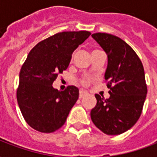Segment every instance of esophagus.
<instances>
[{
	"instance_id": "34e87169",
	"label": "esophagus",
	"mask_w": 157,
	"mask_h": 157,
	"mask_svg": "<svg viewBox=\"0 0 157 157\" xmlns=\"http://www.w3.org/2000/svg\"><path fill=\"white\" fill-rule=\"evenodd\" d=\"M87 94H88V93L86 92L81 90V91H80V94H79V98H84V97L87 95Z\"/></svg>"
}]
</instances>
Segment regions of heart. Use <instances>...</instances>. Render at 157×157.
Here are the masks:
<instances>
[{
  "label": "heart",
  "mask_w": 157,
  "mask_h": 157,
  "mask_svg": "<svg viewBox=\"0 0 157 157\" xmlns=\"http://www.w3.org/2000/svg\"><path fill=\"white\" fill-rule=\"evenodd\" d=\"M93 51H98V50H93ZM90 82H91V80H90L89 78L83 79V80H82V84H83L84 86H87L89 83H90Z\"/></svg>",
  "instance_id": "b5f03b06"
}]
</instances>
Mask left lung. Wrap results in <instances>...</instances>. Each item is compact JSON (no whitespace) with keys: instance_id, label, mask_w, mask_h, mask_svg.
<instances>
[{"instance_id":"obj_1","label":"left lung","mask_w":157,"mask_h":157,"mask_svg":"<svg viewBox=\"0 0 157 157\" xmlns=\"http://www.w3.org/2000/svg\"><path fill=\"white\" fill-rule=\"evenodd\" d=\"M92 37L108 56L104 78L110 97L104 99L96 94L91 118L106 135H120L132 128L141 114L147 94L144 67L134 49L120 38L103 33Z\"/></svg>"}]
</instances>
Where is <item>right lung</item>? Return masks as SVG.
Wrapping results in <instances>:
<instances>
[{
    "instance_id": "add662e5",
    "label": "right lung",
    "mask_w": 157,
    "mask_h": 157,
    "mask_svg": "<svg viewBox=\"0 0 157 157\" xmlns=\"http://www.w3.org/2000/svg\"><path fill=\"white\" fill-rule=\"evenodd\" d=\"M87 31L62 32L43 40L29 52L19 74L17 99L26 122L42 133H51L64 124L79 98V89L65 91L53 82L68 68L73 52L88 39Z\"/></svg>"
}]
</instances>
